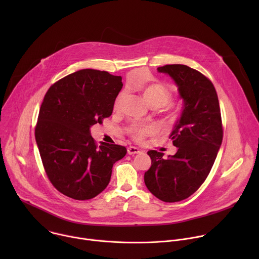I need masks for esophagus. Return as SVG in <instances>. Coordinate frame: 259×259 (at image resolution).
I'll use <instances>...</instances> for the list:
<instances>
[{
	"instance_id": "esophagus-1",
	"label": "esophagus",
	"mask_w": 259,
	"mask_h": 259,
	"mask_svg": "<svg viewBox=\"0 0 259 259\" xmlns=\"http://www.w3.org/2000/svg\"><path fill=\"white\" fill-rule=\"evenodd\" d=\"M127 152L129 155H135V154H139L140 150L138 149V147H135V146H128Z\"/></svg>"
}]
</instances>
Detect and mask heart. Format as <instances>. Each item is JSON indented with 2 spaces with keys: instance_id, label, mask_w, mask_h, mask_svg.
Here are the masks:
<instances>
[{
  "instance_id": "obj_1",
  "label": "heart",
  "mask_w": 259,
  "mask_h": 259,
  "mask_svg": "<svg viewBox=\"0 0 259 259\" xmlns=\"http://www.w3.org/2000/svg\"><path fill=\"white\" fill-rule=\"evenodd\" d=\"M141 95L144 99V101L149 104V106L153 108H161L163 112H165L166 118L169 121H174L177 118V110L175 107H173L170 104L171 100V94L169 90H167L165 87H163L160 84H149L143 85L140 87ZM123 94H120L115 101L114 107L117 109L120 106V103L122 101ZM153 131L152 127L150 126H142L137 125L132 128V137L136 140L142 139L147 134H150Z\"/></svg>"
}]
</instances>
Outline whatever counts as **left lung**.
<instances>
[{
    "mask_svg": "<svg viewBox=\"0 0 259 259\" xmlns=\"http://www.w3.org/2000/svg\"><path fill=\"white\" fill-rule=\"evenodd\" d=\"M158 71L173 79L183 107L170 134L176 154L164 159L163 153L147 152L152 166L144 173V183L155 197L173 203L189 198L202 186L223 142L224 130L216 90L203 73L183 64H167Z\"/></svg>",
    "mask_w": 259,
    "mask_h": 259,
    "instance_id": "left-lung-1",
    "label": "left lung"
}]
</instances>
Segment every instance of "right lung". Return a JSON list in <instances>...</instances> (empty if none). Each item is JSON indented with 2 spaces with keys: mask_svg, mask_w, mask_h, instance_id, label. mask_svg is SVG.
Wrapping results in <instances>:
<instances>
[{
  "mask_svg": "<svg viewBox=\"0 0 259 259\" xmlns=\"http://www.w3.org/2000/svg\"><path fill=\"white\" fill-rule=\"evenodd\" d=\"M122 87V77L86 68L47 91L34 135L46 174L61 194L81 201L96 197L107 187L114 164L127 154L119 144L98 145L90 133L112 115Z\"/></svg>",
  "mask_w": 259,
  "mask_h": 259,
  "instance_id": "add662e5",
  "label": "right lung"
}]
</instances>
